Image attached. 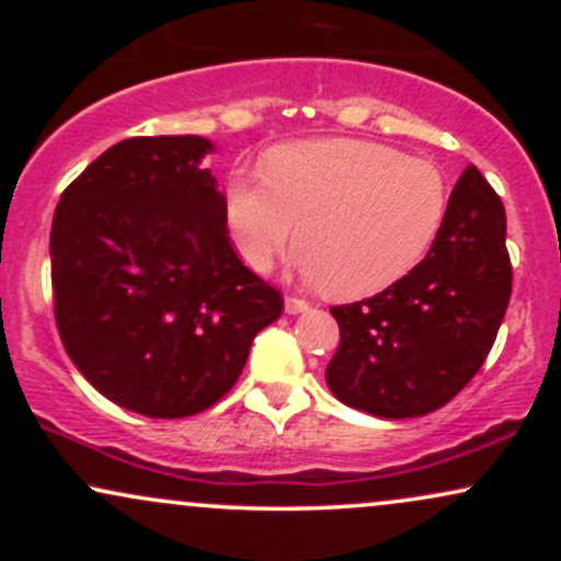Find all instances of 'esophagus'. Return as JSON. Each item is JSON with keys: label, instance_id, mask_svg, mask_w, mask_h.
Instances as JSON below:
<instances>
[{"label": "esophagus", "instance_id": "obj_1", "mask_svg": "<svg viewBox=\"0 0 561 561\" xmlns=\"http://www.w3.org/2000/svg\"><path fill=\"white\" fill-rule=\"evenodd\" d=\"M285 311L287 313H306V311H311V302H308L306 298H298V295H287Z\"/></svg>", "mask_w": 561, "mask_h": 561}]
</instances>
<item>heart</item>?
<instances>
[{"instance_id": "1", "label": "heart", "mask_w": 561, "mask_h": 561, "mask_svg": "<svg viewBox=\"0 0 561 561\" xmlns=\"http://www.w3.org/2000/svg\"><path fill=\"white\" fill-rule=\"evenodd\" d=\"M450 205V184L427 158L364 139L276 147L261 165H234L227 224L255 272L298 237L295 266L337 298H366L401 282L430 253Z\"/></svg>"}]
</instances>
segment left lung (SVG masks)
<instances>
[{
    "mask_svg": "<svg viewBox=\"0 0 561 561\" xmlns=\"http://www.w3.org/2000/svg\"><path fill=\"white\" fill-rule=\"evenodd\" d=\"M508 298L504 203L469 165L420 266L375 298L330 308L340 347L327 385L337 401L382 420L430 414L485 364Z\"/></svg>",
    "mask_w": 561,
    "mask_h": 561,
    "instance_id": "1",
    "label": "left lung"
}]
</instances>
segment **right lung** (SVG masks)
I'll list each match as a JSON object with an SVG mask.
<instances>
[{"instance_id":"obj_1","label":"right lung","mask_w":561,"mask_h":561,"mask_svg":"<svg viewBox=\"0 0 561 561\" xmlns=\"http://www.w3.org/2000/svg\"><path fill=\"white\" fill-rule=\"evenodd\" d=\"M203 137L113 145L55 208V321L70 362L113 403L182 420L221 401L279 289L237 259Z\"/></svg>"}]
</instances>
